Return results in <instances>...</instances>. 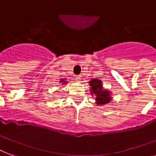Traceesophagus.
<instances>
[{"mask_svg":"<svg viewBox=\"0 0 156 156\" xmlns=\"http://www.w3.org/2000/svg\"><path fill=\"white\" fill-rule=\"evenodd\" d=\"M81 78H82V77H81V75L76 76V78H75L76 81H77V82H80V81H81Z\"/></svg>","mask_w":156,"mask_h":156,"instance_id":"obj_1","label":"esophagus"}]
</instances>
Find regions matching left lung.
Segmentation results:
<instances>
[{
    "mask_svg": "<svg viewBox=\"0 0 156 156\" xmlns=\"http://www.w3.org/2000/svg\"><path fill=\"white\" fill-rule=\"evenodd\" d=\"M91 87V94H95L96 103L98 105H105L110 102L111 100L110 91L103 89L102 81L97 78H93L89 82Z\"/></svg>",
    "mask_w": 156,
    "mask_h": 156,
    "instance_id": "left-lung-1",
    "label": "left lung"
}]
</instances>
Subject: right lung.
<instances>
[{"instance_id":"1","label":"right lung","mask_w":156,"mask_h":156,"mask_svg":"<svg viewBox=\"0 0 156 156\" xmlns=\"http://www.w3.org/2000/svg\"><path fill=\"white\" fill-rule=\"evenodd\" d=\"M60 82H62V84H66V83L67 82V81H66L65 79H61Z\"/></svg>"}]
</instances>
